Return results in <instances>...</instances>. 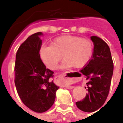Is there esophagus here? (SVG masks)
Masks as SVG:
<instances>
[{
	"instance_id": "34e87169",
	"label": "esophagus",
	"mask_w": 123,
	"mask_h": 123,
	"mask_svg": "<svg viewBox=\"0 0 123 123\" xmlns=\"http://www.w3.org/2000/svg\"><path fill=\"white\" fill-rule=\"evenodd\" d=\"M57 77L59 78H64V80H67V74H66V72L62 73V74H61L57 76ZM65 87H66L67 88H68V89H72V88H74V86H72L67 85V84H65Z\"/></svg>"
}]
</instances>
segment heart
<instances>
[{
  "mask_svg": "<svg viewBox=\"0 0 123 123\" xmlns=\"http://www.w3.org/2000/svg\"><path fill=\"white\" fill-rule=\"evenodd\" d=\"M92 42L87 38L75 35H64L55 39L51 46H45L40 49V56L49 69L55 70L62 59L61 68L74 67L80 68L85 67L93 55Z\"/></svg>",
  "mask_w": 123,
  "mask_h": 123,
  "instance_id": "heart-1",
  "label": "heart"
}]
</instances>
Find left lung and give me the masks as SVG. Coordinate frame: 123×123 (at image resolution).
<instances>
[{
	"label": "left lung",
	"instance_id": "obj_1",
	"mask_svg": "<svg viewBox=\"0 0 123 123\" xmlns=\"http://www.w3.org/2000/svg\"><path fill=\"white\" fill-rule=\"evenodd\" d=\"M91 39L94 46L93 55L80 70L88 80V93L83 100L76 102L78 108L88 113L98 110L105 102L113 72V62L108 45L97 36H92Z\"/></svg>",
	"mask_w": 123,
	"mask_h": 123
}]
</instances>
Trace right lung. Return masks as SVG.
Masks as SVG:
<instances>
[{
	"mask_svg": "<svg viewBox=\"0 0 123 123\" xmlns=\"http://www.w3.org/2000/svg\"><path fill=\"white\" fill-rule=\"evenodd\" d=\"M41 32L35 33L22 43L16 55L15 86L23 103L36 113H43L53 105L59 88L53 73L46 68L39 55Z\"/></svg>",
	"mask_w": 123,
	"mask_h": 123,
	"instance_id": "1",
	"label": "right lung"
}]
</instances>
